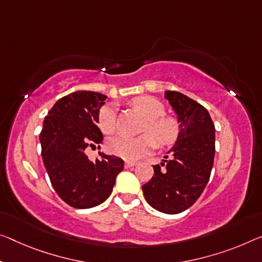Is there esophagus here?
Wrapping results in <instances>:
<instances>
[{
	"label": "esophagus",
	"mask_w": 262,
	"mask_h": 262,
	"mask_svg": "<svg viewBox=\"0 0 262 262\" xmlns=\"http://www.w3.org/2000/svg\"><path fill=\"white\" fill-rule=\"evenodd\" d=\"M136 165V162H132V161H126L124 162V168L126 169H129L132 167H135Z\"/></svg>",
	"instance_id": "34e87169"
}]
</instances>
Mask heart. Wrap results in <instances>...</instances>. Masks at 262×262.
Returning a JSON list of instances; mask_svg holds the SVG:
<instances>
[{"label":"heart","mask_w":262,"mask_h":262,"mask_svg":"<svg viewBox=\"0 0 262 262\" xmlns=\"http://www.w3.org/2000/svg\"><path fill=\"white\" fill-rule=\"evenodd\" d=\"M133 106L147 119L144 132H150L155 136L160 146H169L175 142L178 129L175 121L165 118L164 106L152 97L143 95L133 100ZM98 123L100 129L106 134L114 133L116 128V106L107 103L102 106L98 114ZM156 141L150 134H144L139 138L118 136L110 140L107 148L111 154L127 161H136L151 150Z\"/></svg>","instance_id":"heart-1"}]
</instances>
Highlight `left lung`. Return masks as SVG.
<instances>
[{"label":"left lung","instance_id":"8db88e82","mask_svg":"<svg viewBox=\"0 0 262 262\" xmlns=\"http://www.w3.org/2000/svg\"><path fill=\"white\" fill-rule=\"evenodd\" d=\"M164 98L177 115L180 133L165 160L161 165H154V176L142 185V191L154 209L176 214L189 209L209 182L215 129L209 112L201 103L175 91H165Z\"/></svg>","mask_w":262,"mask_h":262}]
</instances>
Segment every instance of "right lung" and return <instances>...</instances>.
I'll return each instance as SVG.
<instances>
[{"instance_id":"right-lung-1","label":"right lung","mask_w":262,"mask_h":262,"mask_svg":"<svg viewBox=\"0 0 262 262\" xmlns=\"http://www.w3.org/2000/svg\"><path fill=\"white\" fill-rule=\"evenodd\" d=\"M106 99L92 91L65 95L49 111L39 134L43 163L53 189L76 209H90L105 202L123 170L120 157L99 152L100 159L90 161L85 154L89 146L102 142L97 123Z\"/></svg>"}]
</instances>
